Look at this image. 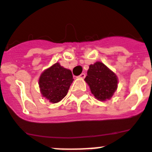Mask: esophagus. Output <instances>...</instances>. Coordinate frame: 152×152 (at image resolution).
Here are the masks:
<instances>
[{"label": "esophagus", "mask_w": 152, "mask_h": 152, "mask_svg": "<svg viewBox=\"0 0 152 152\" xmlns=\"http://www.w3.org/2000/svg\"><path fill=\"white\" fill-rule=\"evenodd\" d=\"M85 76H86V75H85V73H82V74H81V75H79L78 76V77L79 78H85Z\"/></svg>", "instance_id": "obj_1"}]
</instances>
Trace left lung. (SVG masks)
<instances>
[{"label": "left lung", "instance_id": "left-lung-1", "mask_svg": "<svg viewBox=\"0 0 152 152\" xmlns=\"http://www.w3.org/2000/svg\"><path fill=\"white\" fill-rule=\"evenodd\" d=\"M96 99L104 102L111 99L118 88V77L102 62L90 64L85 78Z\"/></svg>", "mask_w": 152, "mask_h": 152}]
</instances>
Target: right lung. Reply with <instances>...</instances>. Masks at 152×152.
Listing matches in <instances>:
<instances>
[{
	"mask_svg": "<svg viewBox=\"0 0 152 152\" xmlns=\"http://www.w3.org/2000/svg\"><path fill=\"white\" fill-rule=\"evenodd\" d=\"M73 81L71 70L64 68L57 62L41 73L38 85L41 95L54 104L67 95Z\"/></svg>",
	"mask_w": 152,
	"mask_h": 152,
	"instance_id": "obj_1",
	"label": "right lung"
}]
</instances>
